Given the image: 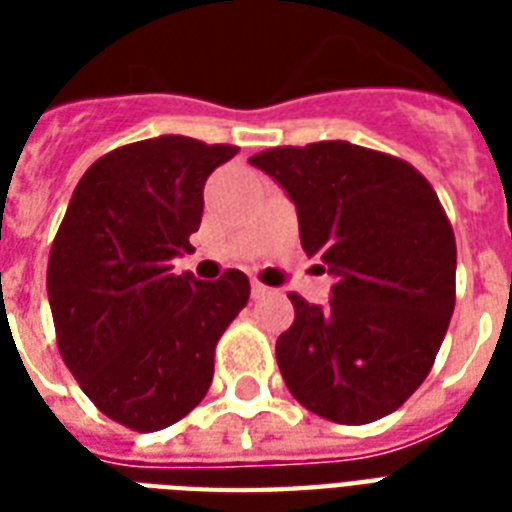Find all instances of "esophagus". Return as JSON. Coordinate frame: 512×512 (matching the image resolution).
I'll list each match as a JSON object with an SVG mask.
<instances>
[{"label": "esophagus", "mask_w": 512, "mask_h": 512, "mask_svg": "<svg viewBox=\"0 0 512 512\" xmlns=\"http://www.w3.org/2000/svg\"><path fill=\"white\" fill-rule=\"evenodd\" d=\"M263 295H268V287L260 284V281H252V297H263Z\"/></svg>", "instance_id": "esophagus-1"}]
</instances>
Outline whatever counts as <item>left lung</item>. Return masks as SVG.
Segmentation results:
<instances>
[{"label": "left lung", "instance_id": "8db88e82", "mask_svg": "<svg viewBox=\"0 0 512 512\" xmlns=\"http://www.w3.org/2000/svg\"><path fill=\"white\" fill-rule=\"evenodd\" d=\"M295 201L300 241L335 276L327 305L289 295L276 340L289 393L313 414L364 425L428 377L454 313L457 244L433 185L396 156L321 140L249 159Z\"/></svg>", "mask_w": 512, "mask_h": 512}]
</instances>
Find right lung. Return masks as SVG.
<instances>
[{
	"label": "right lung",
	"mask_w": 512,
	"mask_h": 512,
	"mask_svg": "<svg viewBox=\"0 0 512 512\" xmlns=\"http://www.w3.org/2000/svg\"><path fill=\"white\" fill-rule=\"evenodd\" d=\"M239 154L183 135L138 140L84 172L52 241L47 297L58 350L92 404L154 433L207 396L215 345L249 279L172 273L199 231L207 177Z\"/></svg>",
	"instance_id": "1"
}]
</instances>
